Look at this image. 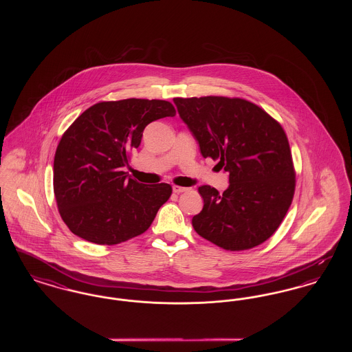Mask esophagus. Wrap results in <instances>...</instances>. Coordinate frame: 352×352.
Here are the masks:
<instances>
[{"label": "esophagus", "instance_id": "1", "mask_svg": "<svg viewBox=\"0 0 352 352\" xmlns=\"http://www.w3.org/2000/svg\"><path fill=\"white\" fill-rule=\"evenodd\" d=\"M188 188L187 187H182V186H173V191L175 192V194H181V192H184V191H187Z\"/></svg>", "mask_w": 352, "mask_h": 352}]
</instances>
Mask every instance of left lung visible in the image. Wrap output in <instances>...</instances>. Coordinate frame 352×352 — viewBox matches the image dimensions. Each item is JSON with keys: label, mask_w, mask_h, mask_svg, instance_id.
<instances>
[{"label": "left lung", "mask_w": 352, "mask_h": 352, "mask_svg": "<svg viewBox=\"0 0 352 352\" xmlns=\"http://www.w3.org/2000/svg\"><path fill=\"white\" fill-rule=\"evenodd\" d=\"M179 118L201 154L219 160L228 174L223 194L198 188L203 208L194 230L227 251L253 248L276 232L294 195L296 174L283 126L244 99L223 96L175 98Z\"/></svg>", "instance_id": "8db88e82"}]
</instances>
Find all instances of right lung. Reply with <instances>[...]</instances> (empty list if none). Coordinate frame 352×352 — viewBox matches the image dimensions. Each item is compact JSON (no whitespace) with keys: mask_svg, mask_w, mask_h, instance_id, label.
I'll use <instances>...</instances> for the list:
<instances>
[{"mask_svg":"<svg viewBox=\"0 0 352 352\" xmlns=\"http://www.w3.org/2000/svg\"><path fill=\"white\" fill-rule=\"evenodd\" d=\"M173 116L168 101L126 99L98 102L74 121L54 158V194L72 234L113 245L151 227L171 186L138 184L122 168L146 125Z\"/></svg>","mask_w":352,"mask_h":352,"instance_id":"1","label":"right lung"}]
</instances>
